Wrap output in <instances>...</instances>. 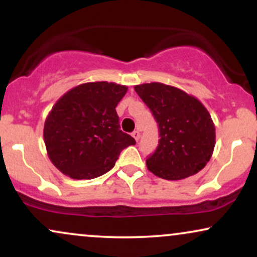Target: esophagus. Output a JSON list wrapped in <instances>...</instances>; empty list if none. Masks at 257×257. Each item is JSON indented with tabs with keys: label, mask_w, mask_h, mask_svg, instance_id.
Instances as JSON below:
<instances>
[{
	"label": "esophagus",
	"mask_w": 257,
	"mask_h": 257,
	"mask_svg": "<svg viewBox=\"0 0 257 257\" xmlns=\"http://www.w3.org/2000/svg\"><path fill=\"white\" fill-rule=\"evenodd\" d=\"M132 135H133V138L135 139V140L139 141V139H140V132H139V131H134V132L132 133Z\"/></svg>",
	"instance_id": "1"
}]
</instances>
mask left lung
Masks as SVG:
<instances>
[{"label": "left lung", "instance_id": "left-lung-1", "mask_svg": "<svg viewBox=\"0 0 257 257\" xmlns=\"http://www.w3.org/2000/svg\"><path fill=\"white\" fill-rule=\"evenodd\" d=\"M157 120L159 143L146 166L156 176L182 180L206 166L215 147V125L198 99L158 82L134 87Z\"/></svg>", "mask_w": 257, "mask_h": 257}]
</instances>
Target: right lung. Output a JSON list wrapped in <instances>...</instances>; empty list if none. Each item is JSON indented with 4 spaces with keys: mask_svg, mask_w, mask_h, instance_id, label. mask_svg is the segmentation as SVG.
I'll use <instances>...</instances> for the list:
<instances>
[{
    "mask_svg": "<svg viewBox=\"0 0 257 257\" xmlns=\"http://www.w3.org/2000/svg\"><path fill=\"white\" fill-rule=\"evenodd\" d=\"M125 85L89 82L65 93L44 122L43 138L52 163L76 180L101 176L113 168L120 151L135 145L119 129L116 106Z\"/></svg>",
    "mask_w": 257,
    "mask_h": 257,
    "instance_id": "1",
    "label": "right lung"
}]
</instances>
